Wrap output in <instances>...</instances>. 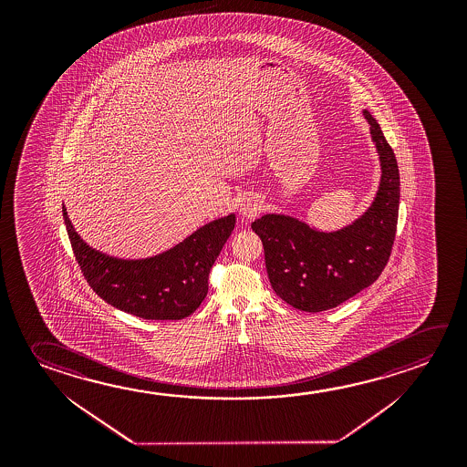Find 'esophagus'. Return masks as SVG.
I'll use <instances>...</instances> for the list:
<instances>
[{"mask_svg": "<svg viewBox=\"0 0 467 467\" xmlns=\"http://www.w3.org/2000/svg\"><path fill=\"white\" fill-rule=\"evenodd\" d=\"M260 210H262V200L257 199V197H245L239 203V213L245 216V218L257 216L260 213Z\"/></svg>", "mask_w": 467, "mask_h": 467, "instance_id": "34e87169", "label": "esophagus"}]
</instances>
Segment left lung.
<instances>
[{"label": "left lung", "instance_id": "1", "mask_svg": "<svg viewBox=\"0 0 467 467\" xmlns=\"http://www.w3.org/2000/svg\"><path fill=\"white\" fill-rule=\"evenodd\" d=\"M363 115L381 161V182L358 220L330 233L285 214H264L251 224L264 244L272 288L299 311L342 305L375 283L390 257L400 199L398 161L379 123L368 110Z\"/></svg>", "mask_w": 467, "mask_h": 467}]
</instances>
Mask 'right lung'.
<instances>
[{
	"label": "right lung",
	"instance_id": "add662e5",
	"mask_svg": "<svg viewBox=\"0 0 467 467\" xmlns=\"http://www.w3.org/2000/svg\"><path fill=\"white\" fill-rule=\"evenodd\" d=\"M69 243L86 282L110 306L141 319L179 321L208 293V275L236 224L228 214L202 226L182 243L150 259L110 257L86 244L63 205Z\"/></svg>",
	"mask_w": 467,
	"mask_h": 467
}]
</instances>
